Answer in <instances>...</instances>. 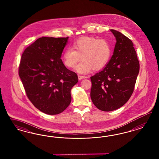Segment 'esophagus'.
<instances>
[{
    "mask_svg": "<svg viewBox=\"0 0 159 159\" xmlns=\"http://www.w3.org/2000/svg\"><path fill=\"white\" fill-rule=\"evenodd\" d=\"M84 77H85L84 76H82V75H78V79H79V80H81L82 79H83Z\"/></svg>",
    "mask_w": 159,
    "mask_h": 159,
    "instance_id": "esophagus-1",
    "label": "esophagus"
}]
</instances>
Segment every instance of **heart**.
Wrapping results in <instances>:
<instances>
[{"mask_svg":"<svg viewBox=\"0 0 159 159\" xmlns=\"http://www.w3.org/2000/svg\"><path fill=\"white\" fill-rule=\"evenodd\" d=\"M111 55V46L104 39L83 37L73 43V48H67L63 53V63L67 67H74L80 57L82 61L75 67L80 73H87L104 67Z\"/></svg>","mask_w":159,"mask_h":159,"instance_id":"b5f03b06","label":"heart"}]
</instances>
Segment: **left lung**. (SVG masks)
<instances>
[{"label": "left lung", "instance_id": "obj_1", "mask_svg": "<svg viewBox=\"0 0 159 159\" xmlns=\"http://www.w3.org/2000/svg\"><path fill=\"white\" fill-rule=\"evenodd\" d=\"M113 55L104 69L90 77L92 102L98 109L112 111L129 100L139 72V62L130 39L115 30Z\"/></svg>", "mask_w": 159, "mask_h": 159}]
</instances>
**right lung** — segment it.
I'll return each instance as SVG.
<instances>
[{
  "instance_id": "1",
  "label": "right lung",
  "mask_w": 159,
  "mask_h": 159,
  "mask_svg": "<svg viewBox=\"0 0 159 159\" xmlns=\"http://www.w3.org/2000/svg\"><path fill=\"white\" fill-rule=\"evenodd\" d=\"M69 37H43L24 50L19 75L30 101L48 115L64 111L71 102L70 91L78 82L76 73L61 59Z\"/></svg>"
}]
</instances>
